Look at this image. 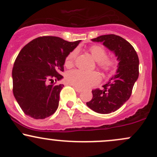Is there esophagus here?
<instances>
[{"label":"esophagus","mask_w":157,"mask_h":157,"mask_svg":"<svg viewBox=\"0 0 157 157\" xmlns=\"http://www.w3.org/2000/svg\"><path fill=\"white\" fill-rule=\"evenodd\" d=\"M73 87H74V88L75 89V90H76L77 92L80 93V92H82V89H81V88H78V87H74V86H73Z\"/></svg>","instance_id":"34e87169"}]
</instances>
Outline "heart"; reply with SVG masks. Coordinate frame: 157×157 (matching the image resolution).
<instances>
[{"label":"heart","mask_w":157,"mask_h":157,"mask_svg":"<svg viewBox=\"0 0 157 157\" xmlns=\"http://www.w3.org/2000/svg\"><path fill=\"white\" fill-rule=\"evenodd\" d=\"M90 55L97 62L99 68L103 71L109 72L114 67V61L111 59L107 58V52L102 46L93 45L89 48ZM77 55L76 50L70 52L65 59V66L70 67L73 65L74 60ZM66 81L70 85L77 87L78 88H87L95 85L99 81V75L97 72H87L81 70H72L67 72L66 75Z\"/></svg>","instance_id":"1"}]
</instances>
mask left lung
<instances>
[{
	"label": "left lung",
	"mask_w": 157,
	"mask_h": 157,
	"mask_svg": "<svg viewBox=\"0 0 157 157\" xmlns=\"http://www.w3.org/2000/svg\"><path fill=\"white\" fill-rule=\"evenodd\" d=\"M91 40L102 43L112 52L118 65L116 73L102 86V90H92L93 98L86 104L94 112L110 114L119 109L130 97L139 78V57L132 45L117 35H102Z\"/></svg>",
	"instance_id": "1"
}]
</instances>
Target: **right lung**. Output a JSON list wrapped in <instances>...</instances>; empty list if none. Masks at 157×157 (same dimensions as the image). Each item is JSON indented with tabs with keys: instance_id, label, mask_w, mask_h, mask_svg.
I'll return each instance as SVG.
<instances>
[{
	"instance_id": "add662e5",
	"label": "right lung",
	"mask_w": 157,
	"mask_h": 157,
	"mask_svg": "<svg viewBox=\"0 0 157 157\" xmlns=\"http://www.w3.org/2000/svg\"><path fill=\"white\" fill-rule=\"evenodd\" d=\"M81 40L68 42L57 36H42L25 45L13 65V94L21 109L33 119H44L58 109L63 85L48 82L63 78L65 59Z\"/></svg>"
}]
</instances>
